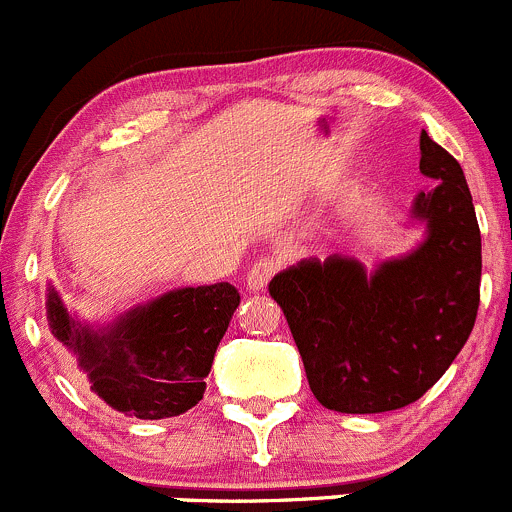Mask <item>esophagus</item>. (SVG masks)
Returning a JSON list of instances; mask_svg holds the SVG:
<instances>
[{
  "instance_id": "1",
  "label": "esophagus",
  "mask_w": 512,
  "mask_h": 512,
  "mask_svg": "<svg viewBox=\"0 0 512 512\" xmlns=\"http://www.w3.org/2000/svg\"><path fill=\"white\" fill-rule=\"evenodd\" d=\"M278 266H281V261L273 256H261L254 266L249 268V273H246V288L249 291H263V288L268 286V281H271L273 273L278 271Z\"/></svg>"
}]
</instances>
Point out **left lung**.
<instances>
[{
    "label": "left lung",
    "mask_w": 512,
    "mask_h": 512,
    "mask_svg": "<svg viewBox=\"0 0 512 512\" xmlns=\"http://www.w3.org/2000/svg\"><path fill=\"white\" fill-rule=\"evenodd\" d=\"M424 236L367 271L350 256L303 258L268 293L283 308L305 377L325 409L379 414L429 392L466 345L481 300V231L461 165L421 130Z\"/></svg>",
    "instance_id": "left-lung-1"
}]
</instances>
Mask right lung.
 I'll return each mask as SVG.
<instances>
[{
    "label": "right lung",
    "instance_id": "obj_1",
    "mask_svg": "<svg viewBox=\"0 0 512 512\" xmlns=\"http://www.w3.org/2000/svg\"><path fill=\"white\" fill-rule=\"evenodd\" d=\"M239 303L231 283L184 286L138 303L110 323H91L71 313L49 283L46 320L91 392L110 409L135 419H167L204 397V377Z\"/></svg>",
    "mask_w": 512,
    "mask_h": 512
}]
</instances>
